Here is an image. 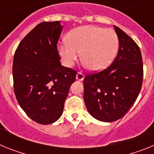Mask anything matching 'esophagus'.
<instances>
[{
  "instance_id": "1",
  "label": "esophagus",
  "mask_w": 154,
  "mask_h": 154,
  "mask_svg": "<svg viewBox=\"0 0 154 154\" xmlns=\"http://www.w3.org/2000/svg\"><path fill=\"white\" fill-rule=\"evenodd\" d=\"M83 79H84V75L82 74V73L80 72H77V74H76V79L79 80V81H82Z\"/></svg>"
}]
</instances>
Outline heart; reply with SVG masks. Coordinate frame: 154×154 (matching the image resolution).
<instances>
[{"label": "heart", "mask_w": 154, "mask_h": 154, "mask_svg": "<svg viewBox=\"0 0 154 154\" xmlns=\"http://www.w3.org/2000/svg\"><path fill=\"white\" fill-rule=\"evenodd\" d=\"M68 41L58 47L64 65L72 66L81 53L82 63L94 72L106 68L115 58L119 47L115 31L92 25L72 30Z\"/></svg>", "instance_id": "obj_1"}]
</instances>
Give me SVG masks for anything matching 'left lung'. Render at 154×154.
<instances>
[{"instance_id":"1","label":"left lung","mask_w":154,"mask_h":154,"mask_svg":"<svg viewBox=\"0 0 154 154\" xmlns=\"http://www.w3.org/2000/svg\"><path fill=\"white\" fill-rule=\"evenodd\" d=\"M113 27L119 39L117 56L106 69L88 74L83 81L87 110L102 122L123 117L137 100L143 83L140 48L124 31Z\"/></svg>"}]
</instances>
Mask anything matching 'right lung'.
I'll list each match as a JSON object with an SVG mask.
<instances>
[{
	"instance_id": "right-lung-1",
	"label": "right lung",
	"mask_w": 154,
	"mask_h": 154,
	"mask_svg": "<svg viewBox=\"0 0 154 154\" xmlns=\"http://www.w3.org/2000/svg\"><path fill=\"white\" fill-rule=\"evenodd\" d=\"M60 21L42 22L22 39L14 55V90L20 106L40 124L55 123L77 72L60 63Z\"/></svg>"
}]
</instances>
